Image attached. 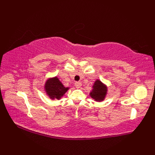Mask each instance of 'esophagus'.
I'll list each match as a JSON object with an SVG mask.
<instances>
[{
    "label": "esophagus",
    "instance_id": "esophagus-1",
    "mask_svg": "<svg viewBox=\"0 0 155 155\" xmlns=\"http://www.w3.org/2000/svg\"><path fill=\"white\" fill-rule=\"evenodd\" d=\"M74 85H75L76 88H79L81 87L82 84H81V82H76V83H74Z\"/></svg>",
    "mask_w": 155,
    "mask_h": 155
}]
</instances>
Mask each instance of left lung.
<instances>
[{
  "instance_id": "left-lung-1",
  "label": "left lung",
  "mask_w": 155,
  "mask_h": 155,
  "mask_svg": "<svg viewBox=\"0 0 155 155\" xmlns=\"http://www.w3.org/2000/svg\"><path fill=\"white\" fill-rule=\"evenodd\" d=\"M107 93V87L99 80L94 82L93 90L90 93V96L96 101H103Z\"/></svg>"
}]
</instances>
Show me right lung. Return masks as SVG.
I'll list each match as a JSON object with an SVG mask.
<instances>
[{
	"mask_svg": "<svg viewBox=\"0 0 155 155\" xmlns=\"http://www.w3.org/2000/svg\"><path fill=\"white\" fill-rule=\"evenodd\" d=\"M68 87H64L57 77L48 78L45 84L46 93L52 100L55 98L58 100L61 99L66 92L68 90Z\"/></svg>",
	"mask_w": 155,
	"mask_h": 155,
	"instance_id": "right-lung-1",
	"label": "right lung"
}]
</instances>
